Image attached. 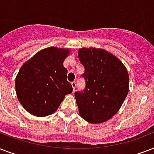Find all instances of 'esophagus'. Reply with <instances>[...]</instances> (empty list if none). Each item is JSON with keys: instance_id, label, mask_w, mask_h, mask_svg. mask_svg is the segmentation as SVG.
Returning a JSON list of instances; mask_svg holds the SVG:
<instances>
[{"instance_id": "1", "label": "esophagus", "mask_w": 154, "mask_h": 154, "mask_svg": "<svg viewBox=\"0 0 154 154\" xmlns=\"http://www.w3.org/2000/svg\"><path fill=\"white\" fill-rule=\"evenodd\" d=\"M71 85H72V91L74 92L75 91V87H76V82H71Z\"/></svg>"}]
</instances>
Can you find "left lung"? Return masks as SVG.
Returning <instances> with one entry per match:
<instances>
[{"label": "left lung", "instance_id": "obj_1", "mask_svg": "<svg viewBox=\"0 0 154 154\" xmlns=\"http://www.w3.org/2000/svg\"><path fill=\"white\" fill-rule=\"evenodd\" d=\"M78 57L85 68L82 91L75 92L81 117L92 124L110 119L129 92V73L122 61L101 49H81Z\"/></svg>", "mask_w": 154, "mask_h": 154}]
</instances>
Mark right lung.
<instances>
[{"label":"right lung","instance_id":"1","mask_svg":"<svg viewBox=\"0 0 154 154\" xmlns=\"http://www.w3.org/2000/svg\"><path fill=\"white\" fill-rule=\"evenodd\" d=\"M69 50L50 47L26 61L16 77L17 98L31 114L45 117L55 112L66 94L72 92L63 65Z\"/></svg>","mask_w":154,"mask_h":154}]
</instances>
